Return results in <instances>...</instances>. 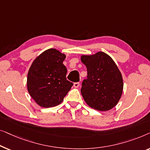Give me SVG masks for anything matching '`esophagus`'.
<instances>
[{"mask_svg": "<svg viewBox=\"0 0 150 150\" xmlns=\"http://www.w3.org/2000/svg\"><path fill=\"white\" fill-rule=\"evenodd\" d=\"M73 86H74L75 88H78L79 86V82H75V83L73 84Z\"/></svg>", "mask_w": 150, "mask_h": 150, "instance_id": "obj_1", "label": "esophagus"}]
</instances>
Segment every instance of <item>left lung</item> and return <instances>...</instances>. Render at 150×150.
I'll return each mask as SVG.
<instances>
[{
	"label": "left lung",
	"mask_w": 150,
	"mask_h": 150,
	"mask_svg": "<svg viewBox=\"0 0 150 150\" xmlns=\"http://www.w3.org/2000/svg\"><path fill=\"white\" fill-rule=\"evenodd\" d=\"M81 60L88 72L81 88L84 100L96 110H110L117 104L123 90V79L117 65L103 52L91 56L83 55Z\"/></svg>",
	"instance_id": "8db88e82"
}]
</instances>
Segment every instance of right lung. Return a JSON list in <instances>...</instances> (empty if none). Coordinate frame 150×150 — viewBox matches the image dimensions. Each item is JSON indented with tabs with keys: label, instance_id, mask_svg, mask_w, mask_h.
I'll return each instance as SVG.
<instances>
[{
	"label": "right lung",
	"instance_id": "obj_1",
	"mask_svg": "<svg viewBox=\"0 0 150 150\" xmlns=\"http://www.w3.org/2000/svg\"><path fill=\"white\" fill-rule=\"evenodd\" d=\"M65 58L64 54L51 48L40 54L30 67L27 88L30 96L41 107L60 104L73 85L67 79V69L63 64Z\"/></svg>",
	"mask_w": 150,
	"mask_h": 150
}]
</instances>
